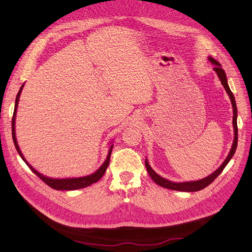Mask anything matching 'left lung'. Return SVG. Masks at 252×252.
Wrapping results in <instances>:
<instances>
[{
    "instance_id": "1",
    "label": "left lung",
    "mask_w": 252,
    "mask_h": 252,
    "mask_svg": "<svg viewBox=\"0 0 252 252\" xmlns=\"http://www.w3.org/2000/svg\"><path fill=\"white\" fill-rule=\"evenodd\" d=\"M210 62L212 63L215 64V67L214 70L216 71V73L218 74L220 80H221V83L223 84L225 91L227 92L228 96L230 98V101H231V104H232V108H233V119H232V124H233V129H235V140H233V144H232V147L230 149V152L228 154V156L226 158V159L224 160V162L221 164V167L216 170L213 174H211L210 176H207L201 180H197V181H189V182H179V184H177V182H172L170 180H167L164 179L162 177H160L159 175L156 174V173L151 169V167L149 166L148 161H145V166H146V169L147 171H148L150 177L154 180V182L156 185H158L162 188H166V189H174V190H181V192H197V190H200L204 188H206L209 185H211L212 182L218 177L220 175V173L224 170V168L226 167V164L228 163V161L231 159V158L233 156V154H235L236 152V149H237V145H238V125H237V116H238V110H237V105H236V100H235V97H233V94L231 93L229 86H228V83H227V79H226V75H225V72L223 68L221 67V64L217 62V60H215L214 58L212 57H209Z\"/></svg>"
}]
</instances>
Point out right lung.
Listing matches in <instances>:
<instances>
[{
    "label": "right lung",
    "instance_id": "1",
    "mask_svg": "<svg viewBox=\"0 0 252 252\" xmlns=\"http://www.w3.org/2000/svg\"><path fill=\"white\" fill-rule=\"evenodd\" d=\"M23 86L24 84L21 86V89L16 94V99H15V105H14V112H13V116H12V121H11V128H12V138H13V143L14 146L16 148V151L19 152L20 156L23 158V160L27 163V166L31 169V171L33 173H35V175L38 176V178H40L45 184H47L49 187H51L52 189H63V190H71V189H81V188H85V187H89L92 184H94V182H97L98 180L101 179V177L104 175V173H105L107 167H108V163H109V159H110V154L112 151V147L114 145L110 146L109 148V152L107 158L105 159V161L103 162L102 166L94 173L92 175L89 176H85V177H79V178H65V179H54V178H48L46 176L41 175L40 173H38L36 170H34L30 164L27 162V160L25 159V158L23 156L20 148H19V145H17L16 142V138H15V130H14V123H15V114H16V108H17V104H19V99H20V94L21 92L23 90Z\"/></svg>",
    "mask_w": 252,
    "mask_h": 252
}]
</instances>
